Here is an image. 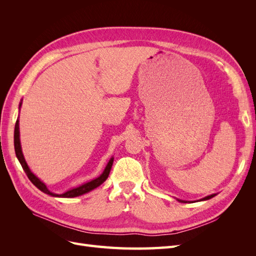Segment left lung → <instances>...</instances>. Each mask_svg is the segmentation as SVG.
Instances as JSON below:
<instances>
[{"label": "left lung", "mask_w": 256, "mask_h": 256, "mask_svg": "<svg viewBox=\"0 0 256 256\" xmlns=\"http://www.w3.org/2000/svg\"><path fill=\"white\" fill-rule=\"evenodd\" d=\"M216 196V193H214V194H210V196H205V198H200V200H206L212 198H214V196ZM177 200H178V202H182V203H187V200H178V198H177Z\"/></svg>", "instance_id": "8db88e82"}]
</instances>
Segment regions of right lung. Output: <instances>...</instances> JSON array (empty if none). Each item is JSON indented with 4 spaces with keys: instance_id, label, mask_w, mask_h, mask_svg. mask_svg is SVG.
I'll list each match as a JSON object with an SVG mask.
<instances>
[{
    "instance_id": "obj_1",
    "label": "right lung",
    "mask_w": 256,
    "mask_h": 256,
    "mask_svg": "<svg viewBox=\"0 0 256 256\" xmlns=\"http://www.w3.org/2000/svg\"><path fill=\"white\" fill-rule=\"evenodd\" d=\"M21 104H22V102H20L19 104V110L21 108ZM14 152H16V156L20 162V164L23 168V171L26 172V174L28 175V180L32 182V184L35 186V187H37L38 189H40V191H42L44 193H46V194H49L51 196H54V198H76V196H80L82 194H85V193H88L92 190H94L95 188L99 187L100 184H104L108 176H109L110 174V171H111V168H112V164H113V161H114V158L112 157L109 162H108L106 166L104 168V172L100 174L97 178H95V180H92L90 182H88L85 184H80L79 187H76V188H72V189H69L67 190L66 192L64 193H54V192H51L47 186H46L44 182H42L40 178H38L32 171H30L26 161L24 159V156H23V152H22V148H21V143H20V130H19V118H17V122H16V126H14Z\"/></svg>"
}]
</instances>
